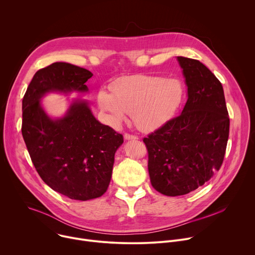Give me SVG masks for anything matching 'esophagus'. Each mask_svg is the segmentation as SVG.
<instances>
[{"label":"esophagus","instance_id":"esophagus-1","mask_svg":"<svg viewBox=\"0 0 255 255\" xmlns=\"http://www.w3.org/2000/svg\"><path fill=\"white\" fill-rule=\"evenodd\" d=\"M124 139H125V140H136V139H138V137L135 136V135L125 134V135H124Z\"/></svg>","mask_w":255,"mask_h":255}]
</instances>
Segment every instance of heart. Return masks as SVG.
<instances>
[{
  "mask_svg": "<svg viewBox=\"0 0 255 255\" xmlns=\"http://www.w3.org/2000/svg\"><path fill=\"white\" fill-rule=\"evenodd\" d=\"M112 94L102 90L98 104L112 125H120L131 114L141 131H152L169 121L185 98L184 84L161 76L135 75L116 81Z\"/></svg>",
  "mask_w": 255,
  "mask_h": 255,
  "instance_id": "1",
  "label": "heart"
}]
</instances>
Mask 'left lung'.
Listing matches in <instances>:
<instances>
[{
    "label": "left lung",
    "mask_w": 255,
    "mask_h": 255,
    "mask_svg": "<svg viewBox=\"0 0 255 255\" xmlns=\"http://www.w3.org/2000/svg\"><path fill=\"white\" fill-rule=\"evenodd\" d=\"M176 60L187 86L186 105L179 116L143 139L151 185L169 197L197 190L219 170L230 125L219 80L199 60Z\"/></svg>",
    "instance_id": "left-lung-1"
}]
</instances>
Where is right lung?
Wrapping results in <instances>:
<instances>
[{
  "label": "right lung",
  "mask_w": 255,
  "mask_h": 255,
  "mask_svg": "<svg viewBox=\"0 0 255 255\" xmlns=\"http://www.w3.org/2000/svg\"><path fill=\"white\" fill-rule=\"evenodd\" d=\"M92 77L88 69L54 62L36 72L22 101V135L36 170L53 191L79 201L106 193L123 136L99 122L86 100L69 101L63 116L51 117L41 99L89 93L85 84Z\"/></svg>",
  "instance_id": "add662e5"
}]
</instances>
